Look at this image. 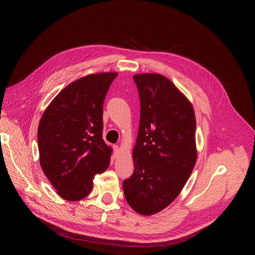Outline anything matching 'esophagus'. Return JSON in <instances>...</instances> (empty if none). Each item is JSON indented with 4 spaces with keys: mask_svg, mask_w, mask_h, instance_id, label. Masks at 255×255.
<instances>
[{
    "mask_svg": "<svg viewBox=\"0 0 255 255\" xmlns=\"http://www.w3.org/2000/svg\"><path fill=\"white\" fill-rule=\"evenodd\" d=\"M119 154H120V148H119V146H114V153H113V156H114V157H118Z\"/></svg>",
    "mask_w": 255,
    "mask_h": 255,
    "instance_id": "esophagus-1",
    "label": "esophagus"
}]
</instances>
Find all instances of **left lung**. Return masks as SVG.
Instances as JSON below:
<instances>
[{
  "label": "left lung",
  "mask_w": 255,
  "mask_h": 255,
  "mask_svg": "<svg viewBox=\"0 0 255 255\" xmlns=\"http://www.w3.org/2000/svg\"><path fill=\"white\" fill-rule=\"evenodd\" d=\"M140 122L133 149L134 172L123 181L130 207L141 215L166 208L188 181L197 160L192 104L165 77L135 75Z\"/></svg>",
  "instance_id": "left-lung-1"
}]
</instances>
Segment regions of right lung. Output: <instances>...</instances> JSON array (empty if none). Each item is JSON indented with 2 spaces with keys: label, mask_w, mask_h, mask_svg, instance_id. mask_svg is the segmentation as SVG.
I'll return each mask as SVG.
<instances>
[{
  "label": "right lung",
  "mask_w": 255,
  "mask_h": 255,
  "mask_svg": "<svg viewBox=\"0 0 255 255\" xmlns=\"http://www.w3.org/2000/svg\"><path fill=\"white\" fill-rule=\"evenodd\" d=\"M116 72L72 82L49 104L38 126L40 165L57 194L80 201L93 179L110 164L112 148L103 140V104Z\"/></svg>",
  "instance_id": "add662e5"
}]
</instances>
